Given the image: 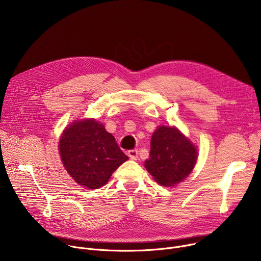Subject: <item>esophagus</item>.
<instances>
[{"label":"esophagus","instance_id":"34e87169","mask_svg":"<svg viewBox=\"0 0 261 261\" xmlns=\"http://www.w3.org/2000/svg\"><path fill=\"white\" fill-rule=\"evenodd\" d=\"M128 156L132 160H136L138 158V151L137 150H130L128 151Z\"/></svg>","mask_w":261,"mask_h":261}]
</instances>
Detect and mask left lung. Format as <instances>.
Returning <instances> with one entry per match:
<instances>
[{"label":"left lung","mask_w":261,"mask_h":261,"mask_svg":"<svg viewBox=\"0 0 261 261\" xmlns=\"http://www.w3.org/2000/svg\"><path fill=\"white\" fill-rule=\"evenodd\" d=\"M196 160V148L177 129L160 126L152 136L144 166L157 182L168 187L187 177Z\"/></svg>","instance_id":"8db88e82"}]
</instances>
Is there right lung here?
<instances>
[{
	"mask_svg": "<svg viewBox=\"0 0 261 261\" xmlns=\"http://www.w3.org/2000/svg\"><path fill=\"white\" fill-rule=\"evenodd\" d=\"M60 154L69 174L88 189L102 187L128 160L116 138L95 120L75 122L67 128L60 140Z\"/></svg>",
	"mask_w": 261,
	"mask_h": 261,
	"instance_id": "add662e5",
	"label": "right lung"
}]
</instances>
